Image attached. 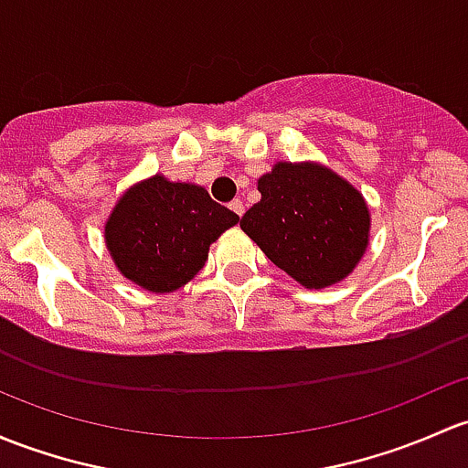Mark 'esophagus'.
Masks as SVG:
<instances>
[{
  "mask_svg": "<svg viewBox=\"0 0 468 468\" xmlns=\"http://www.w3.org/2000/svg\"><path fill=\"white\" fill-rule=\"evenodd\" d=\"M230 210H233L235 215H239V218H242V215H244V204H242V199H233V201H230Z\"/></svg>",
  "mask_w": 468,
  "mask_h": 468,
  "instance_id": "1",
  "label": "esophagus"
}]
</instances>
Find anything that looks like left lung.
I'll use <instances>...</instances> for the list:
<instances>
[{
  "label": "left lung",
  "mask_w": 468,
  "mask_h": 468,
  "mask_svg": "<svg viewBox=\"0 0 468 468\" xmlns=\"http://www.w3.org/2000/svg\"><path fill=\"white\" fill-rule=\"evenodd\" d=\"M258 190L262 199L239 226L275 267L307 289L354 271L367 249L370 210L352 184L321 164L278 161Z\"/></svg>",
  "instance_id": "8db88e82"
}]
</instances>
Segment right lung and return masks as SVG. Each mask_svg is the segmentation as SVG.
<instances>
[{
  "mask_svg": "<svg viewBox=\"0 0 468 468\" xmlns=\"http://www.w3.org/2000/svg\"><path fill=\"white\" fill-rule=\"evenodd\" d=\"M238 221L201 186L154 175L118 199L105 242L127 280L145 292L170 293L204 269L210 244Z\"/></svg>",
  "mask_w": 468,
  "mask_h": 468,
  "instance_id": "right-lung-1",
  "label": "right lung"
}]
</instances>
